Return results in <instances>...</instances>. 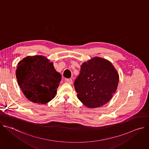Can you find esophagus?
I'll return each mask as SVG.
<instances>
[{
    "mask_svg": "<svg viewBox=\"0 0 149 149\" xmlns=\"http://www.w3.org/2000/svg\"><path fill=\"white\" fill-rule=\"evenodd\" d=\"M65 82L66 83H68L69 84H72V79H69V78H67L65 79Z\"/></svg>",
    "mask_w": 149,
    "mask_h": 149,
    "instance_id": "esophagus-1",
    "label": "esophagus"
}]
</instances>
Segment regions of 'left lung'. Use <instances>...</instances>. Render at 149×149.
Wrapping results in <instances>:
<instances>
[{
  "label": "left lung",
  "mask_w": 149,
  "mask_h": 149,
  "mask_svg": "<svg viewBox=\"0 0 149 149\" xmlns=\"http://www.w3.org/2000/svg\"><path fill=\"white\" fill-rule=\"evenodd\" d=\"M118 74L112 63L95 57L81 65L74 82L77 97L86 107L97 108L109 101L116 93Z\"/></svg>",
  "instance_id": "8db88e82"
}]
</instances>
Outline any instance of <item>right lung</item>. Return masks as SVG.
<instances>
[{"label":"right lung","instance_id":"obj_1","mask_svg":"<svg viewBox=\"0 0 149 149\" xmlns=\"http://www.w3.org/2000/svg\"><path fill=\"white\" fill-rule=\"evenodd\" d=\"M16 76L25 97L33 102L42 104L55 97L61 80L53 63L40 55L27 56L19 62Z\"/></svg>","mask_w":149,"mask_h":149}]
</instances>
